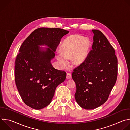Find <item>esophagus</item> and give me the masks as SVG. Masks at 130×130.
<instances>
[{
    "label": "esophagus",
    "mask_w": 130,
    "mask_h": 130,
    "mask_svg": "<svg viewBox=\"0 0 130 130\" xmlns=\"http://www.w3.org/2000/svg\"><path fill=\"white\" fill-rule=\"evenodd\" d=\"M71 73H69V72L67 73V74H66V79H71Z\"/></svg>",
    "instance_id": "34e87169"
}]
</instances>
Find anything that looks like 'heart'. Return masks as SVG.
I'll list each match as a JSON object with an SVG mask.
<instances>
[{"label": "heart", "instance_id": "obj_1", "mask_svg": "<svg viewBox=\"0 0 130 130\" xmlns=\"http://www.w3.org/2000/svg\"><path fill=\"white\" fill-rule=\"evenodd\" d=\"M90 46L89 41L82 36L78 35L68 36L62 44V53H58V61L62 66L64 67L67 64V60L71 59L73 56L72 64L79 65L86 59Z\"/></svg>", "mask_w": 130, "mask_h": 130}]
</instances>
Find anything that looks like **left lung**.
Instances as JSON below:
<instances>
[{
	"label": "left lung",
	"mask_w": 130,
	"mask_h": 130,
	"mask_svg": "<svg viewBox=\"0 0 130 130\" xmlns=\"http://www.w3.org/2000/svg\"><path fill=\"white\" fill-rule=\"evenodd\" d=\"M92 49L85 61L75 68L72 77L75 99L83 108H96L106 101L117 78L118 61L114 48L100 31L92 30Z\"/></svg>",
	"instance_id": "8db88e82"
}]
</instances>
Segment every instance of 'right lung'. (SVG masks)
<instances>
[{
	"label": "right lung",
	"mask_w": 130,
	"mask_h": 130,
	"mask_svg": "<svg viewBox=\"0 0 130 130\" xmlns=\"http://www.w3.org/2000/svg\"><path fill=\"white\" fill-rule=\"evenodd\" d=\"M68 32L59 28H40L30 34L20 48L15 60L16 85L24 103L32 108L48 106L56 87L66 79V72L54 68L50 60L62 38ZM42 44L50 48L41 51L38 46Z\"/></svg>",
	"instance_id": "add662e5"
}]
</instances>
